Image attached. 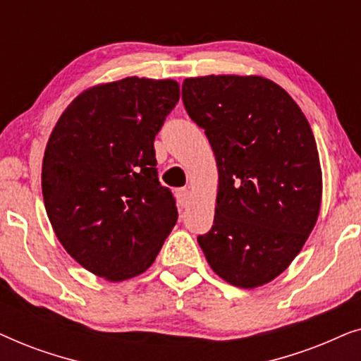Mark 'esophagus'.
Returning a JSON list of instances; mask_svg holds the SVG:
<instances>
[{
    "label": "esophagus",
    "mask_w": 361,
    "mask_h": 361,
    "mask_svg": "<svg viewBox=\"0 0 361 361\" xmlns=\"http://www.w3.org/2000/svg\"><path fill=\"white\" fill-rule=\"evenodd\" d=\"M176 195H177V202H179L180 207H185L187 204H189L190 190L187 189V187H182V189H177Z\"/></svg>",
    "instance_id": "esophagus-1"
}]
</instances>
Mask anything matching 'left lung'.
Listing matches in <instances>:
<instances>
[{"label": "left lung", "instance_id": "left-lung-1", "mask_svg": "<svg viewBox=\"0 0 361 361\" xmlns=\"http://www.w3.org/2000/svg\"><path fill=\"white\" fill-rule=\"evenodd\" d=\"M182 100L219 167L214 225L197 241L226 283H269L319 216L322 171L307 118L284 88L258 75L185 78Z\"/></svg>", "mask_w": 361, "mask_h": 361}]
</instances>
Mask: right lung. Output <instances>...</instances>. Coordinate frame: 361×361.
<instances>
[{
	"mask_svg": "<svg viewBox=\"0 0 361 361\" xmlns=\"http://www.w3.org/2000/svg\"><path fill=\"white\" fill-rule=\"evenodd\" d=\"M176 80L126 77L82 92L42 159L44 205L63 248L113 283L145 273L177 221L154 137L179 102Z\"/></svg>",
	"mask_w": 361,
	"mask_h": 361,
	"instance_id": "1",
	"label": "right lung"
}]
</instances>
